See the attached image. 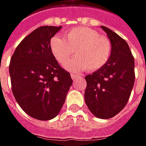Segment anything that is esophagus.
<instances>
[{
	"instance_id": "esophagus-1",
	"label": "esophagus",
	"mask_w": 146,
	"mask_h": 146,
	"mask_svg": "<svg viewBox=\"0 0 146 146\" xmlns=\"http://www.w3.org/2000/svg\"><path fill=\"white\" fill-rule=\"evenodd\" d=\"M78 77H79V76H76V75H75V74H71V78H72L73 80H77V79H78Z\"/></svg>"
}]
</instances>
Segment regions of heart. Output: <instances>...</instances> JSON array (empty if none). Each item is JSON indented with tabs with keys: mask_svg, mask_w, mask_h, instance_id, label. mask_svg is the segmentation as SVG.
Returning <instances> with one entry per match:
<instances>
[{
	"mask_svg": "<svg viewBox=\"0 0 146 146\" xmlns=\"http://www.w3.org/2000/svg\"><path fill=\"white\" fill-rule=\"evenodd\" d=\"M50 49L54 59L61 65L66 62L75 50L76 58L64 65L66 70L73 73L99 70L106 65L111 54V43L108 38L85 27L70 29L65 38L54 36L50 41Z\"/></svg>",
	"mask_w": 146,
	"mask_h": 146,
	"instance_id": "b5f03b06",
	"label": "heart"
}]
</instances>
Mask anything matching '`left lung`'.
Listing matches in <instances>:
<instances>
[{"label": "left lung", "mask_w": 146, "mask_h": 146, "mask_svg": "<svg viewBox=\"0 0 146 146\" xmlns=\"http://www.w3.org/2000/svg\"><path fill=\"white\" fill-rule=\"evenodd\" d=\"M111 43V54L106 65L85 76L84 100L96 117L108 119L121 111L128 102L134 84V59L123 38L104 26Z\"/></svg>", "instance_id": "obj_1"}]
</instances>
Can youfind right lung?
I'll use <instances>...</instances> for the list:
<instances>
[{"label":"right lung","instance_id":"add662e5","mask_svg":"<svg viewBox=\"0 0 146 146\" xmlns=\"http://www.w3.org/2000/svg\"><path fill=\"white\" fill-rule=\"evenodd\" d=\"M62 28L38 27L16 47L9 65L12 90L31 117L46 121L58 115L73 84L70 73L52 55L50 41Z\"/></svg>","mask_w":146,"mask_h":146}]
</instances>
